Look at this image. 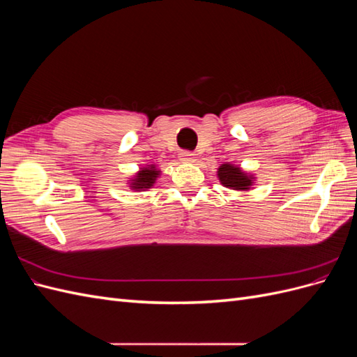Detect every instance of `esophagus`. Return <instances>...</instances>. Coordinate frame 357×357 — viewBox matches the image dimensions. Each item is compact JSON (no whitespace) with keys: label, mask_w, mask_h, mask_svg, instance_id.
<instances>
[{"label":"esophagus","mask_w":357,"mask_h":357,"mask_svg":"<svg viewBox=\"0 0 357 357\" xmlns=\"http://www.w3.org/2000/svg\"><path fill=\"white\" fill-rule=\"evenodd\" d=\"M180 159H181L183 162H195V153L181 152V153H180Z\"/></svg>","instance_id":"obj_1"}]
</instances>
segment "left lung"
Here are the masks:
<instances>
[{
  "mask_svg": "<svg viewBox=\"0 0 357 357\" xmlns=\"http://www.w3.org/2000/svg\"><path fill=\"white\" fill-rule=\"evenodd\" d=\"M219 178L223 186L232 188L235 190H245L252 185V180L245 177V174L240 171V168L232 167L229 164H225L219 168Z\"/></svg>",
  "mask_w": 357,
  "mask_h": 357,
  "instance_id": "obj_1",
  "label": "left lung"
}]
</instances>
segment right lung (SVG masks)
Segmentation results:
<instances>
[{
    "instance_id": "1",
    "label": "right lung",
    "mask_w": 357,
    "mask_h": 357,
    "mask_svg": "<svg viewBox=\"0 0 357 357\" xmlns=\"http://www.w3.org/2000/svg\"><path fill=\"white\" fill-rule=\"evenodd\" d=\"M158 176V171L155 169V167H149L144 168L139 174L137 176V178L132 183L134 189H149L150 186L155 183V178Z\"/></svg>"
}]
</instances>
